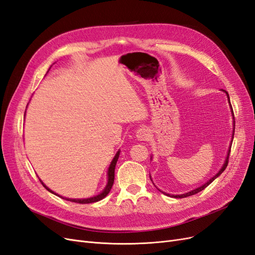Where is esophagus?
<instances>
[{
  "label": "esophagus",
  "instance_id": "esophagus-1",
  "mask_svg": "<svg viewBox=\"0 0 255 255\" xmlns=\"http://www.w3.org/2000/svg\"><path fill=\"white\" fill-rule=\"evenodd\" d=\"M136 137H137L139 140H146V139H148V138L150 137L148 128H143V127L138 128L137 132H136Z\"/></svg>",
  "mask_w": 255,
  "mask_h": 255
}]
</instances>
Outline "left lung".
Masks as SVG:
<instances>
[{"label":"left lung","instance_id":"8db88e82","mask_svg":"<svg viewBox=\"0 0 255 255\" xmlns=\"http://www.w3.org/2000/svg\"><path fill=\"white\" fill-rule=\"evenodd\" d=\"M223 90V89H222ZM223 91H225L226 92V94H227V96H228V98H229V100H230V97H229V94H228V92L226 91V90H223ZM229 103H230V105H231V102L229 101ZM232 114H233V116H234V113H233V109H232ZM234 126H235V121H234ZM234 128H235V127H234ZM230 153H231V146H230V150H229V154H228V157H227V159H226V163L225 164H223V166H222V168L220 169V170H219V172L217 173V174H216L214 177H212V179L210 180V181H208L207 183H205L204 185H202V186H200V187H198V188H196V189H194V190H191V191H189V192H187V194H184V195H168V194H166L167 196H170V197H174V198H186V197H189V196H192V195H196V194H198V192H200V191H202L203 189H205L207 186H208V185H210L215 179H216V177H217V176H219L223 171H225L226 170V168H227V166H228V164H229V155H230ZM164 194H165V192H164Z\"/></svg>","mask_w":255,"mask_h":255}]
</instances>
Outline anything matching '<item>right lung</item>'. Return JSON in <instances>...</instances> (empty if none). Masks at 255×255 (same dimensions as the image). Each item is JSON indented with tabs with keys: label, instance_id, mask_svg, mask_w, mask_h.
<instances>
[{
	"label": "right lung",
	"instance_id": "right-lung-1",
	"mask_svg": "<svg viewBox=\"0 0 255 255\" xmlns=\"http://www.w3.org/2000/svg\"><path fill=\"white\" fill-rule=\"evenodd\" d=\"M119 153L120 152H117V154H116V156L114 157L112 164L109 168V183H107V186L105 187V189L101 192V194L96 196V197H92V198H88V199H66V198H63V199H66L68 200V201H71V202H75V203H80V204H87V203H94V202H98L100 201V200H102L103 198H105L107 195H109V192L111 191L112 187H113V184H114V180H115V168H116V164H117V160H118V157H119ZM41 182V181H40ZM41 184L44 186V188H47L50 192H53L51 189H49L45 185L41 182ZM54 194V192H53ZM56 195V194H55Z\"/></svg>",
	"mask_w": 255,
	"mask_h": 255
}]
</instances>
